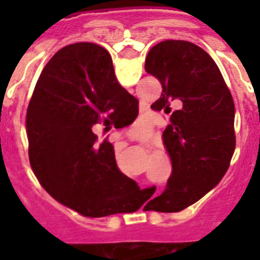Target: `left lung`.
I'll list each match as a JSON object with an SVG mask.
<instances>
[{"mask_svg": "<svg viewBox=\"0 0 260 260\" xmlns=\"http://www.w3.org/2000/svg\"><path fill=\"white\" fill-rule=\"evenodd\" d=\"M145 69L163 87L153 110L169 114L171 102L181 103L163 132L173 173L166 191L150 201L156 212H180L206 195L229 169L235 149L234 102L216 62L191 42L153 46Z\"/></svg>", "mask_w": 260, "mask_h": 260, "instance_id": "8db88e82", "label": "left lung"}]
</instances>
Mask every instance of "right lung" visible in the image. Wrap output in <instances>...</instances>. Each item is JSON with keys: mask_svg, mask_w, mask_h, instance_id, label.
I'll list each match as a JSON object with an SVG mask.
<instances>
[{"mask_svg": "<svg viewBox=\"0 0 260 260\" xmlns=\"http://www.w3.org/2000/svg\"><path fill=\"white\" fill-rule=\"evenodd\" d=\"M138 100L119 85L113 59L94 43L61 48L40 74L26 113L29 160L54 199L86 217L125 213L139 186L115 163L114 146L96 125L122 128Z\"/></svg>", "mask_w": 260, "mask_h": 260, "instance_id": "1", "label": "right lung"}]
</instances>
